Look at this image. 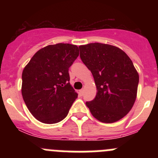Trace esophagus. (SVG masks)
I'll list each match as a JSON object with an SVG mask.
<instances>
[{
    "mask_svg": "<svg viewBox=\"0 0 158 158\" xmlns=\"http://www.w3.org/2000/svg\"><path fill=\"white\" fill-rule=\"evenodd\" d=\"M83 92H84L83 89H81V90H79V95H80V96H82V95H83Z\"/></svg>",
    "mask_w": 158,
    "mask_h": 158,
    "instance_id": "34e87169",
    "label": "esophagus"
}]
</instances>
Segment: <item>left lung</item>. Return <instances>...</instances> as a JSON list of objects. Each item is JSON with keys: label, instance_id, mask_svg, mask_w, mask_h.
<instances>
[{"label": "left lung", "instance_id": "obj_1", "mask_svg": "<svg viewBox=\"0 0 158 158\" xmlns=\"http://www.w3.org/2000/svg\"><path fill=\"white\" fill-rule=\"evenodd\" d=\"M80 58L93 76L97 93L85 105L97 120L113 123L125 117L136 100L139 76L122 49L94 43L79 46Z\"/></svg>", "mask_w": 158, "mask_h": 158}]
</instances>
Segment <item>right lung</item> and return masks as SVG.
Instances as JSON below:
<instances>
[{"label": "right lung", "mask_w": 158, "mask_h": 158, "mask_svg": "<svg viewBox=\"0 0 158 158\" xmlns=\"http://www.w3.org/2000/svg\"><path fill=\"white\" fill-rule=\"evenodd\" d=\"M79 54L73 44L49 45L38 50L23 69L22 96L40 122L55 124L67 116L78 97L69 83V68Z\"/></svg>", "instance_id": "right-lung-1"}]
</instances>
